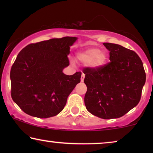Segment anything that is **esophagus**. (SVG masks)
Returning a JSON list of instances; mask_svg holds the SVG:
<instances>
[{"mask_svg":"<svg viewBox=\"0 0 153 153\" xmlns=\"http://www.w3.org/2000/svg\"><path fill=\"white\" fill-rule=\"evenodd\" d=\"M84 78H85V74H83V73H82V74H81V82H83V80H84Z\"/></svg>","mask_w":153,"mask_h":153,"instance_id":"esophagus-1","label":"esophagus"}]
</instances>
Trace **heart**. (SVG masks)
Here are the masks:
<instances>
[{
	"mask_svg": "<svg viewBox=\"0 0 153 153\" xmlns=\"http://www.w3.org/2000/svg\"><path fill=\"white\" fill-rule=\"evenodd\" d=\"M77 58L83 63H90L93 68H99L106 63L108 54L106 51H101L99 48H91L79 53Z\"/></svg>",
	"mask_w": 153,
	"mask_h": 153,
	"instance_id": "1",
	"label": "heart"
}]
</instances>
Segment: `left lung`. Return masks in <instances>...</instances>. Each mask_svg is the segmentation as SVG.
<instances>
[{
    "instance_id": "obj_1",
    "label": "left lung",
    "mask_w": 153,
    "mask_h": 153,
    "mask_svg": "<svg viewBox=\"0 0 153 153\" xmlns=\"http://www.w3.org/2000/svg\"><path fill=\"white\" fill-rule=\"evenodd\" d=\"M110 62L99 68H85L86 109L103 119L120 118L141 100L146 72L134 51L116 44L104 43Z\"/></svg>"
}]
</instances>
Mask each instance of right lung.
<instances>
[{"mask_svg": "<svg viewBox=\"0 0 153 153\" xmlns=\"http://www.w3.org/2000/svg\"><path fill=\"white\" fill-rule=\"evenodd\" d=\"M76 39H50L30 44L19 53L10 71L11 96L23 111L47 118L63 109L69 95L81 81V72H62L70 65V47Z\"/></svg>", "mask_w": 153, "mask_h": 153, "instance_id": "right-lung-1", "label": "right lung"}]
</instances>
